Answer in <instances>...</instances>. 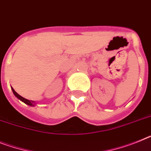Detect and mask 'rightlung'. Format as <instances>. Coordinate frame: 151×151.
Masks as SVG:
<instances>
[{
    "instance_id": "right-lung-1",
    "label": "right lung",
    "mask_w": 151,
    "mask_h": 151,
    "mask_svg": "<svg viewBox=\"0 0 151 151\" xmlns=\"http://www.w3.org/2000/svg\"><path fill=\"white\" fill-rule=\"evenodd\" d=\"M12 88L13 93L14 94V95H15V96H16V97L17 98V99H20V100H21L22 101H24V102L25 103V104H27V105H30V106H34V105H35V102H34V101H31V100H27V99H24V98H23V97H22V96H20V95H19V94L17 93L16 91H14V88Z\"/></svg>"
}]
</instances>
